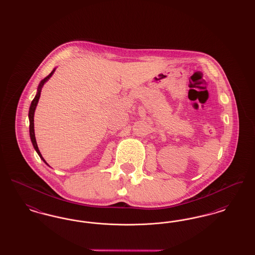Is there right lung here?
Returning <instances> with one entry per match:
<instances>
[{
  "mask_svg": "<svg viewBox=\"0 0 255 255\" xmlns=\"http://www.w3.org/2000/svg\"><path fill=\"white\" fill-rule=\"evenodd\" d=\"M54 72H55V69H53V70H52V72L49 73V75H48L47 77H45L43 80H41V82L39 83L38 88H37L36 96H35V97L33 98V100L31 101V104H30V107H29V111H28V120H29V135H30L31 143H32V145L34 147V149H35L37 154L39 155V157L41 158V159H42V160H43L47 165H49V164L47 163V161H46V160L44 159V158L42 157V155H41V153H40V150H39L38 145H37L35 133H34V113H35V109H36V106L37 104H38V101H39V98H40V96H41V90H42V88H43L44 84H45V83L49 80V78L52 76V74L54 73Z\"/></svg>",
  "mask_w": 255,
  "mask_h": 255,
  "instance_id": "obj_1",
  "label": "right lung"
}]
</instances>
